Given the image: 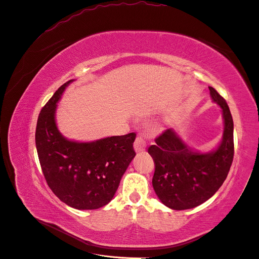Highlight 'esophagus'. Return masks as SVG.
<instances>
[{
	"label": "esophagus",
	"mask_w": 259,
	"mask_h": 259,
	"mask_svg": "<svg viewBox=\"0 0 259 259\" xmlns=\"http://www.w3.org/2000/svg\"><path fill=\"white\" fill-rule=\"evenodd\" d=\"M146 141L142 137H138L134 142V150L137 152H143L146 150Z\"/></svg>",
	"instance_id": "obj_1"
}]
</instances>
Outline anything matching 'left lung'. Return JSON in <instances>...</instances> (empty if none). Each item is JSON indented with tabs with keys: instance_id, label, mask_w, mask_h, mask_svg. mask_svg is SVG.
Segmentation results:
<instances>
[{
	"instance_id": "obj_1",
	"label": "left lung",
	"mask_w": 259,
	"mask_h": 259,
	"mask_svg": "<svg viewBox=\"0 0 259 259\" xmlns=\"http://www.w3.org/2000/svg\"><path fill=\"white\" fill-rule=\"evenodd\" d=\"M211 99L222 109L224 133L215 150L201 153L190 148L173 129H167L149 147L154 160L152 179L159 200L170 209L195 208L211 198L229 173L234 155L233 118L229 106L213 87Z\"/></svg>"
}]
</instances>
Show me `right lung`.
Here are the masks:
<instances>
[{
  "mask_svg": "<svg viewBox=\"0 0 259 259\" xmlns=\"http://www.w3.org/2000/svg\"><path fill=\"white\" fill-rule=\"evenodd\" d=\"M68 80L43 107L37 118L35 146L45 180L63 202L77 210L99 209L113 198L131 160L137 134L117 135L94 142L69 141L56 121L58 102Z\"/></svg>",
  "mask_w": 259,
  "mask_h": 259,
  "instance_id": "right-lung-1",
  "label": "right lung"
}]
</instances>
